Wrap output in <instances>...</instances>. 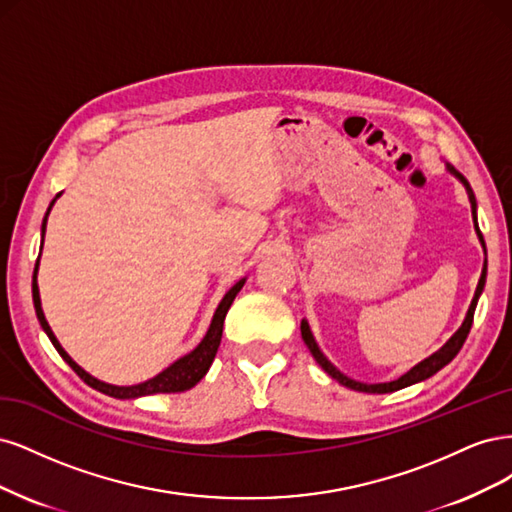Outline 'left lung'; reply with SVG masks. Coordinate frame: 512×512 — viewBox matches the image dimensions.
Wrapping results in <instances>:
<instances>
[{"instance_id":"obj_1","label":"left lung","mask_w":512,"mask_h":512,"mask_svg":"<svg viewBox=\"0 0 512 512\" xmlns=\"http://www.w3.org/2000/svg\"><path fill=\"white\" fill-rule=\"evenodd\" d=\"M449 172H453V174L461 180V183L466 185V189H468V197H470V204H472V214H474V227H476V234H478V238H481V244L485 246V240H483L481 229H478V225H476V200H474V193H472L470 185L466 183V178H464V176L457 174L451 166H449ZM485 276H487V266L483 268L481 280H478V287H476V293H474V298H472V304H470V308H468L466 321L461 323V327L457 329L455 336H453L447 344H444L440 351H436L432 357L423 359L421 364H417L415 368L408 370L404 376H400L398 381H391V383H378V385L357 383V381H353V378L344 376L338 368H334L332 364H329L327 357L321 353V349L317 346L315 338H312V332H310V327H308V323H306V321H302V338H304L306 346L310 349L312 357L317 359V364H319V366H321L329 376L336 378V381H338L340 385L349 387V389H355V391H364V393H391V391L404 389V387H408V385H415V383H419V381H425V378L434 376L438 370H442L444 366H447L449 361L459 353V349H461V346H464V342H466V338H468V334H470V327H472V321H474V308H476V302H478V295H481V291H483V287H485Z\"/></svg>"}]
</instances>
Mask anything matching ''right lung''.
Wrapping results in <instances>:
<instances>
[{"mask_svg": "<svg viewBox=\"0 0 512 512\" xmlns=\"http://www.w3.org/2000/svg\"><path fill=\"white\" fill-rule=\"evenodd\" d=\"M59 197V195H57ZM55 197V200H57ZM55 200L51 202V206H48L46 214H44V221H42V240H44V232H46V219H48V212H51ZM38 263H40V257L36 259V268H34V283H31V293H34V306H36V315H38V321L42 325V329L46 332V336L51 338L53 346L57 349V353L68 361L70 368L85 381L89 387L102 391L106 395H110V398H119V400H134V398H142V395H155V393H180V391H187L191 387H195L197 383L202 381V378L206 376L210 364L214 355H217V349L221 344V336H223V321H225V315L229 306H232L234 298L238 295V291L242 289L244 285V278L238 280V283L229 289L225 293V298L221 300L217 312H214L212 317V323L208 327V332L204 336V340L195 346V349L180 357L178 361H174V364L170 368L163 370L161 374H157L155 378H151V381L146 383H140V385H131V387H117V385H108V383H102L97 381V378H93L91 374H87L85 370H82L76 361L63 351V346L59 344V340L55 338L51 325L46 323L44 319V312H42V304H40V291H38V280H36V274H38Z\"/></svg>", "mask_w": 512, "mask_h": 512, "instance_id": "1", "label": "right lung"}]
</instances>
